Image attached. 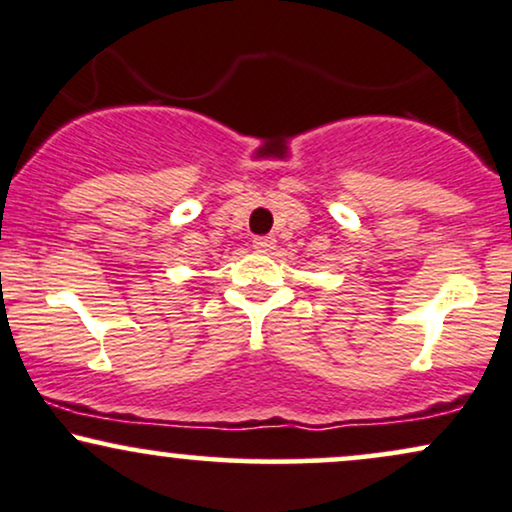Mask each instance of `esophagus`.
<instances>
[{
	"instance_id": "1",
	"label": "esophagus",
	"mask_w": 512,
	"mask_h": 512,
	"mask_svg": "<svg viewBox=\"0 0 512 512\" xmlns=\"http://www.w3.org/2000/svg\"><path fill=\"white\" fill-rule=\"evenodd\" d=\"M252 248H255L257 252H272L276 248V240H274V236H257L255 240H252Z\"/></svg>"
}]
</instances>
